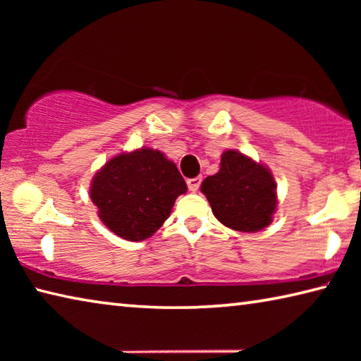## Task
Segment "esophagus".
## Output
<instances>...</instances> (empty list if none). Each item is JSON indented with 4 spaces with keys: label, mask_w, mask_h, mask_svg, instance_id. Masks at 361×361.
I'll list each match as a JSON object with an SVG mask.
<instances>
[{
    "label": "esophagus",
    "mask_w": 361,
    "mask_h": 361,
    "mask_svg": "<svg viewBox=\"0 0 361 361\" xmlns=\"http://www.w3.org/2000/svg\"><path fill=\"white\" fill-rule=\"evenodd\" d=\"M186 183H188L189 191L195 192L200 188V183H202V178H200V176H195V178H189Z\"/></svg>",
    "instance_id": "1"
}]
</instances>
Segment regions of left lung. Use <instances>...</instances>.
Returning <instances> with one entry per match:
<instances>
[{
	"label": "left lung",
	"mask_w": 361,
	"mask_h": 361,
	"mask_svg": "<svg viewBox=\"0 0 361 361\" xmlns=\"http://www.w3.org/2000/svg\"><path fill=\"white\" fill-rule=\"evenodd\" d=\"M272 173L242 152H223L219 170L204 180L200 191L209 199L213 215L240 232H258L271 224L277 207Z\"/></svg>",
	"instance_id": "obj_1"
}]
</instances>
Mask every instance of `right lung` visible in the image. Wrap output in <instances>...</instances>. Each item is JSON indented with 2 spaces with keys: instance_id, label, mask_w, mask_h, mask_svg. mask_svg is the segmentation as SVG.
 Returning a JSON list of instances; mask_svg holds the SVG:
<instances>
[{
  "instance_id": "right-lung-1",
  "label": "right lung",
  "mask_w": 361,
  "mask_h": 361,
  "mask_svg": "<svg viewBox=\"0 0 361 361\" xmlns=\"http://www.w3.org/2000/svg\"><path fill=\"white\" fill-rule=\"evenodd\" d=\"M186 191L172 161L161 151L142 148L109 159L92 178L90 199L109 231L138 242L161 228Z\"/></svg>"
}]
</instances>
